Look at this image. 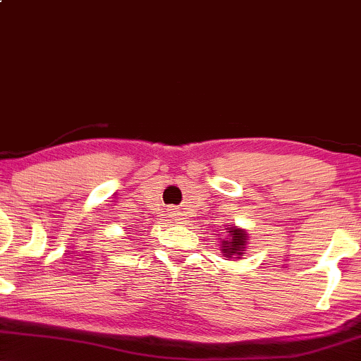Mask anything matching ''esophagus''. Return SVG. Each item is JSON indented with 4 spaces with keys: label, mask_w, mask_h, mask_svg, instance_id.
<instances>
[{
    "label": "esophagus",
    "mask_w": 361,
    "mask_h": 361,
    "mask_svg": "<svg viewBox=\"0 0 361 361\" xmlns=\"http://www.w3.org/2000/svg\"><path fill=\"white\" fill-rule=\"evenodd\" d=\"M169 214L173 216V221H174V223H180V221L184 219V218H182V216H184V214H182L177 208H171V209H169Z\"/></svg>",
    "instance_id": "obj_1"
}]
</instances>
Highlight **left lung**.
<instances>
[{
  "mask_svg": "<svg viewBox=\"0 0 361 361\" xmlns=\"http://www.w3.org/2000/svg\"><path fill=\"white\" fill-rule=\"evenodd\" d=\"M247 232L240 227H226L224 237H221V252L227 258L243 257L247 245Z\"/></svg>",
  "mask_w": 361,
  "mask_h": 361,
  "instance_id": "8db88e82",
  "label": "left lung"
}]
</instances>
